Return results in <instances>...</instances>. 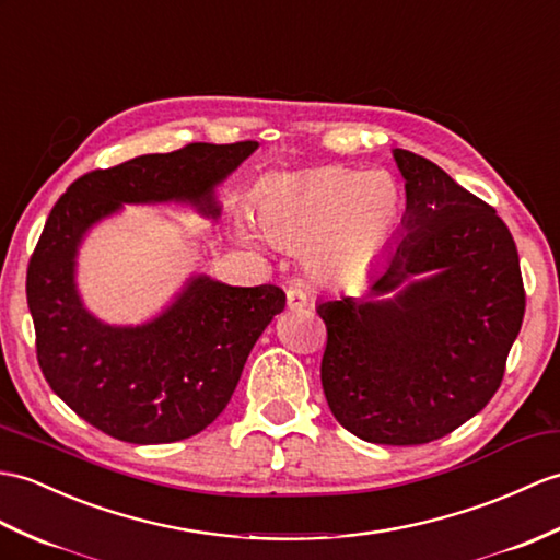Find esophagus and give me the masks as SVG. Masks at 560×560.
Returning <instances> with one entry per match:
<instances>
[{
    "mask_svg": "<svg viewBox=\"0 0 560 560\" xmlns=\"http://www.w3.org/2000/svg\"><path fill=\"white\" fill-rule=\"evenodd\" d=\"M285 305H289V310H303L307 305V293L303 289H295V285H291L289 291H285Z\"/></svg>",
    "mask_w": 560,
    "mask_h": 560,
    "instance_id": "34e87169",
    "label": "esophagus"
}]
</instances>
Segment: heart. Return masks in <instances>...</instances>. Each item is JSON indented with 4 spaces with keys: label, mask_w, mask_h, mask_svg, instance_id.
I'll list each match as a JSON object with an SVG mask.
<instances>
[{
    "label": "heart",
    "mask_w": 560,
    "mask_h": 560,
    "mask_svg": "<svg viewBox=\"0 0 560 560\" xmlns=\"http://www.w3.org/2000/svg\"><path fill=\"white\" fill-rule=\"evenodd\" d=\"M255 217L265 236L285 250L305 253L319 277H339L376 262L396 241L406 195L394 174L324 166L259 190ZM243 243L259 245L250 214L233 217Z\"/></svg>",
    "instance_id": "1"
}]
</instances>
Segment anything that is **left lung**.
<instances>
[{
  "label": "left lung",
  "mask_w": 560,
  "mask_h": 560,
  "mask_svg": "<svg viewBox=\"0 0 560 560\" xmlns=\"http://www.w3.org/2000/svg\"><path fill=\"white\" fill-rule=\"evenodd\" d=\"M406 178L396 248L368 298L319 301L322 386L334 418L370 444L418 446L482 410L525 315L520 259L493 207L444 168L394 150Z\"/></svg>",
  "instance_id": "left-lung-1"
}]
</instances>
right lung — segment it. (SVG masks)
<instances>
[{"instance_id":"obj_1","label":"right lung","mask_w":560,"mask_h":560,"mask_svg":"<svg viewBox=\"0 0 560 560\" xmlns=\"http://www.w3.org/2000/svg\"><path fill=\"white\" fill-rule=\"evenodd\" d=\"M257 150L192 142L81 176L49 219L28 265L25 293L37 362L67 406L128 444H172L226 408L253 346L285 305L279 285L221 283L192 275L160 315L142 324L95 317L78 291V250L124 205H188L219 219L217 188Z\"/></svg>"}]
</instances>
